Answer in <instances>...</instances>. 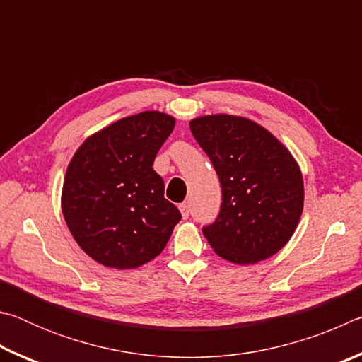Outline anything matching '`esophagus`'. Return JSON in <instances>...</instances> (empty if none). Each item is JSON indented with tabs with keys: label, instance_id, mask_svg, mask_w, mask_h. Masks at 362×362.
Returning a JSON list of instances; mask_svg holds the SVG:
<instances>
[{
	"label": "esophagus",
	"instance_id": "obj_1",
	"mask_svg": "<svg viewBox=\"0 0 362 362\" xmlns=\"http://www.w3.org/2000/svg\"><path fill=\"white\" fill-rule=\"evenodd\" d=\"M179 209L182 212V217L183 218H188V216H189V206H188V203H182L179 206Z\"/></svg>",
	"mask_w": 362,
	"mask_h": 362
}]
</instances>
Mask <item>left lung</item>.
<instances>
[{
  "instance_id": "obj_1",
  "label": "left lung",
  "mask_w": 362,
  "mask_h": 362,
  "mask_svg": "<svg viewBox=\"0 0 362 362\" xmlns=\"http://www.w3.org/2000/svg\"><path fill=\"white\" fill-rule=\"evenodd\" d=\"M189 129L222 187L217 218L203 235L222 259L247 265L286 246L303 211V179L289 150L257 122L201 116Z\"/></svg>"
}]
</instances>
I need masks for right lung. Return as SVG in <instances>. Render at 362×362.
<instances>
[{"label": "right lung", "mask_w": 362, "mask_h": 362, "mask_svg": "<svg viewBox=\"0 0 362 362\" xmlns=\"http://www.w3.org/2000/svg\"><path fill=\"white\" fill-rule=\"evenodd\" d=\"M175 126L173 116L144 112L86 139L66 169L62 212L86 254L110 268H137L166 247L182 214L164 198L153 170Z\"/></svg>", "instance_id": "right-lung-1"}]
</instances>
